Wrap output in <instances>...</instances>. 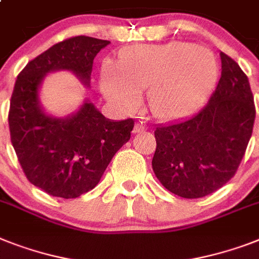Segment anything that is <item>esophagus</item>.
<instances>
[{
	"label": "esophagus",
	"mask_w": 259,
	"mask_h": 259,
	"mask_svg": "<svg viewBox=\"0 0 259 259\" xmlns=\"http://www.w3.org/2000/svg\"><path fill=\"white\" fill-rule=\"evenodd\" d=\"M145 130V125H142V122H137L136 125H134V129H133V133L137 134V133H142Z\"/></svg>",
	"instance_id": "esophagus-1"
}]
</instances>
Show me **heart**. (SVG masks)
<instances>
[{"mask_svg": "<svg viewBox=\"0 0 259 259\" xmlns=\"http://www.w3.org/2000/svg\"><path fill=\"white\" fill-rule=\"evenodd\" d=\"M217 58L190 42L140 45L123 50L117 66L106 64L100 85L110 102L133 108L138 93L148 89L151 114L176 119L190 113L218 78Z\"/></svg>", "mask_w": 259, "mask_h": 259, "instance_id": "1", "label": "heart"}]
</instances>
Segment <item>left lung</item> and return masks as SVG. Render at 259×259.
<instances>
[{"label": "left lung", "instance_id": "obj_1", "mask_svg": "<svg viewBox=\"0 0 259 259\" xmlns=\"http://www.w3.org/2000/svg\"><path fill=\"white\" fill-rule=\"evenodd\" d=\"M220 56L221 78L207 104L190 117L154 127L155 177L182 198L205 197L232 180L253 133L249 79L234 60Z\"/></svg>", "mask_w": 259, "mask_h": 259}]
</instances>
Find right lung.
Instances as JSON below:
<instances>
[{"label":"right lung","mask_w":259,"mask_h":259,"mask_svg":"<svg viewBox=\"0 0 259 259\" xmlns=\"http://www.w3.org/2000/svg\"><path fill=\"white\" fill-rule=\"evenodd\" d=\"M110 41L78 35L53 45L21 71L9 110L12 145L25 176L45 193L77 198L100 182L111 158L130 140L132 118H106L86 97L79 109L56 117L39 98L49 73L70 71L89 88L93 60Z\"/></svg>","instance_id":"obj_1"}]
</instances>
